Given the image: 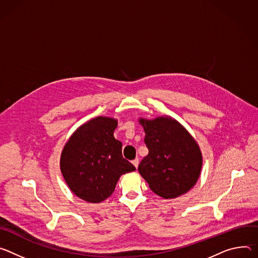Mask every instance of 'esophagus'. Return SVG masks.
Segmentation results:
<instances>
[{
  "mask_svg": "<svg viewBox=\"0 0 258 258\" xmlns=\"http://www.w3.org/2000/svg\"><path fill=\"white\" fill-rule=\"evenodd\" d=\"M138 163H139L138 159H134V160L132 161V164L135 166V168H137V167H138Z\"/></svg>",
  "mask_w": 258,
  "mask_h": 258,
  "instance_id": "obj_1",
  "label": "esophagus"
}]
</instances>
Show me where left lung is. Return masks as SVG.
Instances as JSON below:
<instances>
[{
	"label": "left lung",
	"mask_w": 258,
	"mask_h": 258,
	"mask_svg": "<svg viewBox=\"0 0 258 258\" xmlns=\"http://www.w3.org/2000/svg\"><path fill=\"white\" fill-rule=\"evenodd\" d=\"M146 132L149 155L138 166L150 188L164 199L184 195L201 174L203 157L189 132L169 116L138 119Z\"/></svg>",
	"instance_id": "obj_1"
}]
</instances>
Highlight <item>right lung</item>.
Wrapping results in <instances>:
<instances>
[{"label":"right lung","instance_id":"right-lung-1","mask_svg":"<svg viewBox=\"0 0 258 258\" xmlns=\"http://www.w3.org/2000/svg\"><path fill=\"white\" fill-rule=\"evenodd\" d=\"M118 120L96 117L81 125L60 156L61 174L70 189L88 203L110 197L121 175L135 167L122 156V142L113 137Z\"/></svg>","mask_w":258,"mask_h":258}]
</instances>
